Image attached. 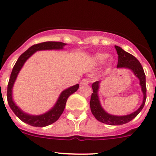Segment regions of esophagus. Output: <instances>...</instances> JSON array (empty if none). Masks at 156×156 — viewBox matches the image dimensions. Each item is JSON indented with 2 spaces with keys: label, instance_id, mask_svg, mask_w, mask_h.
I'll use <instances>...</instances> for the list:
<instances>
[{
  "label": "esophagus",
  "instance_id": "obj_1",
  "mask_svg": "<svg viewBox=\"0 0 156 156\" xmlns=\"http://www.w3.org/2000/svg\"><path fill=\"white\" fill-rule=\"evenodd\" d=\"M90 82V80L89 78H84V79L82 80V81H81V83H80V84H81V86H83V85H87V84H89Z\"/></svg>",
  "mask_w": 156,
  "mask_h": 156
}]
</instances>
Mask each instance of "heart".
I'll list each match as a JSON object with an SVG mask.
<instances>
[{"instance_id": "1", "label": "heart", "mask_w": 156, "mask_h": 156, "mask_svg": "<svg viewBox=\"0 0 156 156\" xmlns=\"http://www.w3.org/2000/svg\"><path fill=\"white\" fill-rule=\"evenodd\" d=\"M108 56V54L106 53H99V54H97L95 56V60L97 61L99 63H102V62H105L106 59H107Z\"/></svg>"}]
</instances>
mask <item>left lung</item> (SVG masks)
Segmentation results:
<instances>
[{
  "label": "left lung",
  "instance_id": "1",
  "mask_svg": "<svg viewBox=\"0 0 156 156\" xmlns=\"http://www.w3.org/2000/svg\"><path fill=\"white\" fill-rule=\"evenodd\" d=\"M115 48L118 53L117 68H126L130 69L136 75V77L139 78L141 90L144 93V100H143L142 105L136 111L133 112L130 115H127L117 116L108 114L102 108L100 100H99L98 90L100 87V81H98L92 84L93 93L91 94L90 106L91 112L99 122L109 125H121L133 120L144 108L146 99V75L142 66L135 56L125 51L120 47L115 46Z\"/></svg>",
  "mask_w": 156,
  "mask_h": 156
}]
</instances>
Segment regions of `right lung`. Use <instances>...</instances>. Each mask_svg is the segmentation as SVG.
<instances>
[{"instance_id":"obj_1","label":"right lung","mask_w":156,"mask_h":156,"mask_svg":"<svg viewBox=\"0 0 156 156\" xmlns=\"http://www.w3.org/2000/svg\"><path fill=\"white\" fill-rule=\"evenodd\" d=\"M65 45H66V44L58 41H47L33 45L19 57L18 60L16 61L13 68H12L10 80H9L8 86H7V101H8L9 106L12 110V112L15 113L16 115L20 120L23 121L25 123L28 124V125L34 127H45L56 122L63 112L67 99L69 98V96L78 90V87H79V84H78L72 86V87L67 88L65 90L62 91L54 106L51 109L49 110L48 112L43 115H28L27 113H25L15 104V103L12 100V89L13 87L14 82L16 79L19 72L21 70L22 67L23 66L26 61L29 59L30 56L37 50H60V49L63 48Z\"/></svg>"}]
</instances>
